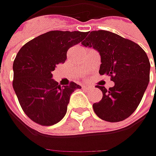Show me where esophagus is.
I'll list each match as a JSON object with an SVG mask.
<instances>
[{"mask_svg":"<svg viewBox=\"0 0 156 156\" xmlns=\"http://www.w3.org/2000/svg\"><path fill=\"white\" fill-rule=\"evenodd\" d=\"M82 88H83V89H87V90H89V89L92 88V87H91L90 85H86V84H84V85H82Z\"/></svg>","mask_w":156,"mask_h":156,"instance_id":"1","label":"esophagus"}]
</instances>
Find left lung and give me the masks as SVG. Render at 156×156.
<instances>
[{
    "mask_svg": "<svg viewBox=\"0 0 156 156\" xmlns=\"http://www.w3.org/2000/svg\"><path fill=\"white\" fill-rule=\"evenodd\" d=\"M81 44L99 52L100 75H109L115 82L108 89L96 86L101 90L102 98L93 104L94 113L110 122L127 119L140 104L149 82L147 54L137 43L106 30L90 32Z\"/></svg>",
    "mask_w": 156,
    "mask_h": 156,
    "instance_id": "left-lung-1",
    "label": "left lung"
}]
</instances>
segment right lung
<instances>
[{"instance_id":"add662e5","label":"right lung","mask_w":156,"mask_h":156,"mask_svg":"<svg viewBox=\"0 0 156 156\" xmlns=\"http://www.w3.org/2000/svg\"><path fill=\"white\" fill-rule=\"evenodd\" d=\"M87 34L49 31L29 41L19 50L13 64V87L21 108L33 122L51 126L65 116L71 94L81 87L74 81L61 87L52 79V72L57 64L65 62L69 48Z\"/></svg>"}]
</instances>
